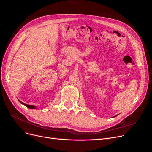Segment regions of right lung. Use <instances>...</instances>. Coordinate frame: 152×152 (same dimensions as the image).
<instances>
[{"instance_id": "1", "label": "right lung", "mask_w": 152, "mask_h": 152, "mask_svg": "<svg viewBox=\"0 0 152 152\" xmlns=\"http://www.w3.org/2000/svg\"><path fill=\"white\" fill-rule=\"evenodd\" d=\"M19 101H20V100H19ZM20 102L21 104H24L25 106H26V107L27 108H30V109H35V108H36V107H35V106H34V105H30V104H25V103H24L21 102V101H20Z\"/></svg>"}]
</instances>
